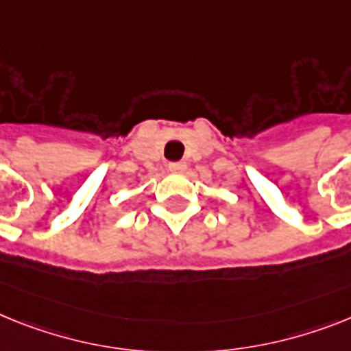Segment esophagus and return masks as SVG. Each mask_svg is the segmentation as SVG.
<instances>
[{
	"mask_svg": "<svg viewBox=\"0 0 351 351\" xmlns=\"http://www.w3.org/2000/svg\"><path fill=\"white\" fill-rule=\"evenodd\" d=\"M167 169H169L171 173H184V171L187 169V164H185V162H169Z\"/></svg>",
	"mask_w": 351,
	"mask_h": 351,
	"instance_id": "esophagus-1",
	"label": "esophagus"
}]
</instances>
